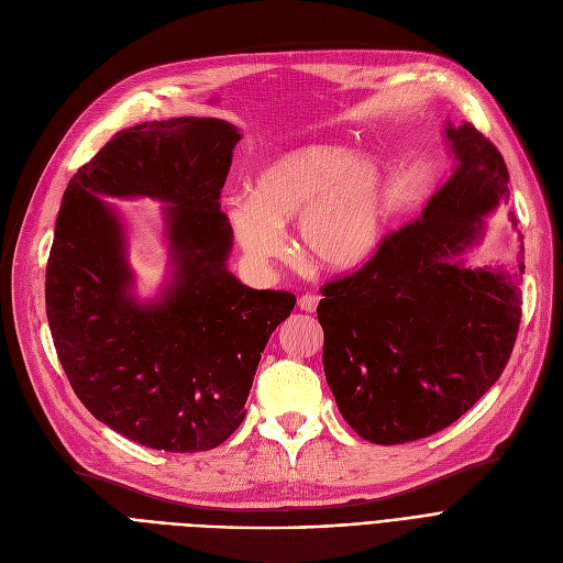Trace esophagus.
Wrapping results in <instances>:
<instances>
[{"mask_svg":"<svg viewBox=\"0 0 563 563\" xmlns=\"http://www.w3.org/2000/svg\"><path fill=\"white\" fill-rule=\"evenodd\" d=\"M317 303H319L317 294H303V297L299 299V308L306 310V312H314V310H317Z\"/></svg>","mask_w":563,"mask_h":563,"instance_id":"34e87169","label":"esophagus"}]
</instances>
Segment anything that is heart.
<instances>
[{"instance_id": "heart-1", "label": "heart", "mask_w": 563, "mask_h": 563, "mask_svg": "<svg viewBox=\"0 0 563 563\" xmlns=\"http://www.w3.org/2000/svg\"><path fill=\"white\" fill-rule=\"evenodd\" d=\"M236 242L255 262L287 257L285 228L299 222L301 251L329 272L365 264L388 219V175L374 157L340 145H297L266 159L249 198L225 205Z\"/></svg>"}]
</instances>
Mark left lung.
<instances>
[{"instance_id": "1", "label": "left lung", "mask_w": 563, "mask_h": 563, "mask_svg": "<svg viewBox=\"0 0 563 563\" xmlns=\"http://www.w3.org/2000/svg\"><path fill=\"white\" fill-rule=\"evenodd\" d=\"M445 141L454 162L422 214L363 269L323 285L317 306L338 408L376 445L456 422L505 372L520 327L525 264L472 269L463 260L509 200L507 164L470 123H445Z\"/></svg>"}]
</instances>
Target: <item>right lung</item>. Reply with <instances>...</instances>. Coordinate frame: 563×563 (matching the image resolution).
<instances>
[{"label": "right lung", "mask_w": 563, "mask_h": 563, "mask_svg": "<svg viewBox=\"0 0 563 563\" xmlns=\"http://www.w3.org/2000/svg\"><path fill=\"white\" fill-rule=\"evenodd\" d=\"M240 130L170 118L118 132L66 187L45 274L58 361L79 401L139 445L194 454L242 424L262 351L297 297L228 272L232 228L221 189ZM110 197L165 202L172 276L133 294L126 233Z\"/></svg>", "instance_id": "1"}]
</instances>
